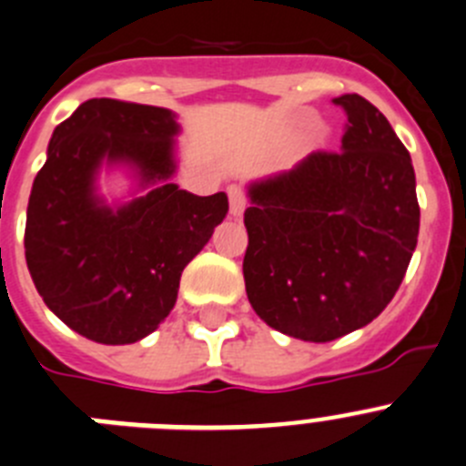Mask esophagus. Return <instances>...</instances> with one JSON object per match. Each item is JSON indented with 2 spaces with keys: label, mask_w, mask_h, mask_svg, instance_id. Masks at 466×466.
<instances>
[{
  "label": "esophagus",
  "mask_w": 466,
  "mask_h": 466,
  "mask_svg": "<svg viewBox=\"0 0 466 466\" xmlns=\"http://www.w3.org/2000/svg\"><path fill=\"white\" fill-rule=\"evenodd\" d=\"M228 201H230V215L240 217L247 208V197L242 192V187L238 185H230L228 187Z\"/></svg>",
  "instance_id": "34e87169"
}]
</instances>
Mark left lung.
I'll return each mask as SVG.
<instances>
[{
	"mask_svg": "<svg viewBox=\"0 0 466 466\" xmlns=\"http://www.w3.org/2000/svg\"><path fill=\"white\" fill-rule=\"evenodd\" d=\"M334 103L348 114L339 153L247 185V297L272 329L309 343L373 322L419 238L414 167L391 123L357 93Z\"/></svg>",
	"mask_w": 466,
	"mask_h": 466,
	"instance_id": "obj_1",
	"label": "left lung"
}]
</instances>
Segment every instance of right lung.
<instances>
[{
	"label": "right lung",
	"mask_w": 466,
	"mask_h": 466,
	"mask_svg": "<svg viewBox=\"0 0 466 466\" xmlns=\"http://www.w3.org/2000/svg\"><path fill=\"white\" fill-rule=\"evenodd\" d=\"M178 116L153 105L93 97L52 132L26 206L25 256L61 322L88 340L146 339L176 304L185 265L208 245L228 197L180 189ZM131 176L127 202L99 194V174Z\"/></svg>",
	"instance_id": "add662e5"
}]
</instances>
